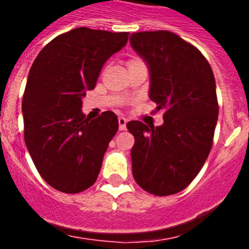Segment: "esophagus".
I'll list each match as a JSON object with an SVG mask.
<instances>
[{"instance_id":"34e87169","label":"esophagus","mask_w":249,"mask_h":249,"mask_svg":"<svg viewBox=\"0 0 249 249\" xmlns=\"http://www.w3.org/2000/svg\"><path fill=\"white\" fill-rule=\"evenodd\" d=\"M118 124H120L121 131H124V129H126V124H127V118L118 117Z\"/></svg>"}]
</instances>
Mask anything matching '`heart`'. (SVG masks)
Listing matches in <instances>:
<instances>
[{"instance_id": "1", "label": "heart", "mask_w": 249, "mask_h": 249, "mask_svg": "<svg viewBox=\"0 0 249 249\" xmlns=\"http://www.w3.org/2000/svg\"><path fill=\"white\" fill-rule=\"evenodd\" d=\"M138 61H140V59H132L129 63H135V62H138ZM129 63H128V65H129Z\"/></svg>"}]
</instances>
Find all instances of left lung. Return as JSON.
<instances>
[{
    "instance_id": "left-lung-1",
    "label": "left lung",
    "mask_w": 249,
    "mask_h": 249,
    "mask_svg": "<svg viewBox=\"0 0 249 249\" xmlns=\"http://www.w3.org/2000/svg\"><path fill=\"white\" fill-rule=\"evenodd\" d=\"M149 72L148 96L164 109L163 124L131 121L132 173L144 191L169 196L184 190L203 167L218 118L215 81L195 46L169 31L129 37Z\"/></svg>"
}]
</instances>
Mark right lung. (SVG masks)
Returning a JSON list of instances; mask_svg holds the SVG:
<instances>
[{
    "label": "right lung",
    "instance_id": "1",
    "mask_svg": "<svg viewBox=\"0 0 249 249\" xmlns=\"http://www.w3.org/2000/svg\"><path fill=\"white\" fill-rule=\"evenodd\" d=\"M128 35L74 28L48 42L32 63L22 100L25 142L41 177L61 192H82L97 179L118 118L111 111L86 118L82 98Z\"/></svg>",
    "mask_w": 249,
    "mask_h": 249
}]
</instances>
